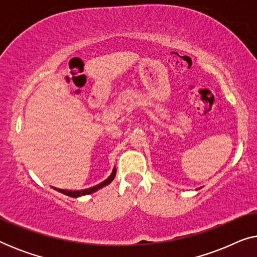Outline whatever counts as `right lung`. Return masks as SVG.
I'll return each instance as SVG.
<instances>
[{
    "instance_id": "right-lung-1",
    "label": "right lung",
    "mask_w": 257,
    "mask_h": 257,
    "mask_svg": "<svg viewBox=\"0 0 257 257\" xmlns=\"http://www.w3.org/2000/svg\"><path fill=\"white\" fill-rule=\"evenodd\" d=\"M114 177H115V167L113 168V171H112V174L110 175V177H108L105 181L100 182L99 185L93 186V187L87 188V189H82V191H66V189H59V188H58V192H61V193H63V194H65V195L71 196V198H77V196H82V195L91 194V193L96 192V191H98V189H99V188L104 187V186H106V185L110 184V182L114 179ZM56 189H57V188H56Z\"/></svg>"
}]
</instances>
